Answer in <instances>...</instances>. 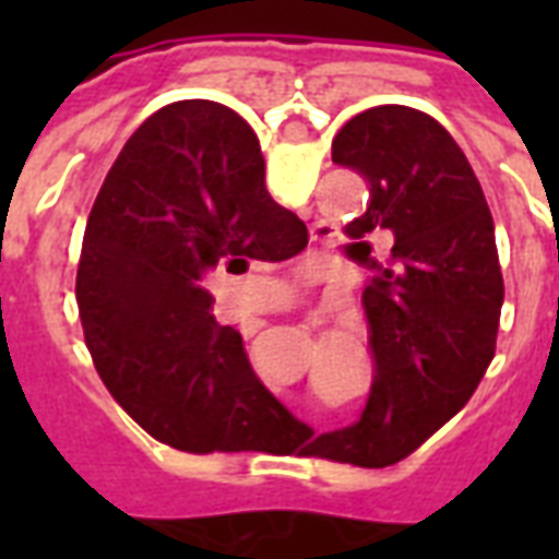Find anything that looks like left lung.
<instances>
[{
    "instance_id": "obj_1",
    "label": "left lung",
    "mask_w": 559,
    "mask_h": 559,
    "mask_svg": "<svg viewBox=\"0 0 559 559\" xmlns=\"http://www.w3.org/2000/svg\"><path fill=\"white\" fill-rule=\"evenodd\" d=\"M332 160L362 176L371 203L347 224L353 248L392 231L362 293L377 377L362 419L320 433L302 455L389 467L455 416L493 359L503 275L491 209L452 134L421 110L383 104L353 116Z\"/></svg>"
}]
</instances>
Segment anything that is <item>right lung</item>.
Here are the masks:
<instances>
[{
  "label": "right lung",
  "mask_w": 559,
  "mask_h": 559,
  "mask_svg": "<svg viewBox=\"0 0 559 559\" xmlns=\"http://www.w3.org/2000/svg\"><path fill=\"white\" fill-rule=\"evenodd\" d=\"M263 176L242 116L200 98L167 104L128 138L83 233L78 308L92 362L143 431L194 455L269 452L296 425L200 287L215 266L239 275L308 245Z\"/></svg>",
  "instance_id": "1"
}]
</instances>
